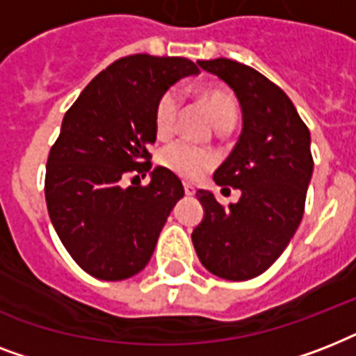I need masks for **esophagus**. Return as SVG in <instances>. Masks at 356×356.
<instances>
[{
	"label": "esophagus",
	"instance_id": "34e87169",
	"mask_svg": "<svg viewBox=\"0 0 356 356\" xmlns=\"http://www.w3.org/2000/svg\"><path fill=\"white\" fill-rule=\"evenodd\" d=\"M183 188H184V194L190 195V197H192V195H195V188H194V186H192V184L184 183Z\"/></svg>",
	"mask_w": 356,
	"mask_h": 356
}]
</instances>
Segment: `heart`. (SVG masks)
I'll use <instances>...</instances> for the list:
<instances>
[{
  "label": "heart",
  "instance_id": "obj_1",
  "mask_svg": "<svg viewBox=\"0 0 356 356\" xmlns=\"http://www.w3.org/2000/svg\"><path fill=\"white\" fill-rule=\"evenodd\" d=\"M201 102L211 114L212 122L216 127L223 123L234 122L236 118V102L225 88L211 86L201 92ZM179 108H181V97L177 90H166L159 97L153 113L155 133L159 138L172 136L177 127ZM159 162L172 173L179 175L186 181H197L214 166V155L211 151L201 149L197 145L188 144L184 140H177L162 147L159 153Z\"/></svg>",
  "mask_w": 356,
  "mask_h": 356
}]
</instances>
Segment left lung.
I'll return each mask as SVG.
<instances>
[{
	"label": "left lung",
	"mask_w": 356,
	"mask_h": 356,
	"mask_svg": "<svg viewBox=\"0 0 356 356\" xmlns=\"http://www.w3.org/2000/svg\"><path fill=\"white\" fill-rule=\"evenodd\" d=\"M197 64L227 83L242 108V134L214 173L216 184L242 195L225 209L197 190L205 216L192 242L211 273L248 281L281 257L301 223L314 168L310 133L290 97L257 70L231 58Z\"/></svg>",
	"instance_id": "left-lung-1"
}]
</instances>
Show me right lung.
Wrapping results in <instances>:
<instances>
[{
    "label": "right lung",
    "mask_w": 356,
    "mask_h": 356,
    "mask_svg": "<svg viewBox=\"0 0 356 356\" xmlns=\"http://www.w3.org/2000/svg\"><path fill=\"white\" fill-rule=\"evenodd\" d=\"M195 74L188 58L129 55L96 75L64 114L47 156V212L72 259L96 279L123 281L144 270L184 195L177 175L161 166L145 186L123 181L151 170L159 97Z\"/></svg>",
    "instance_id": "right-lung-1"
}]
</instances>
